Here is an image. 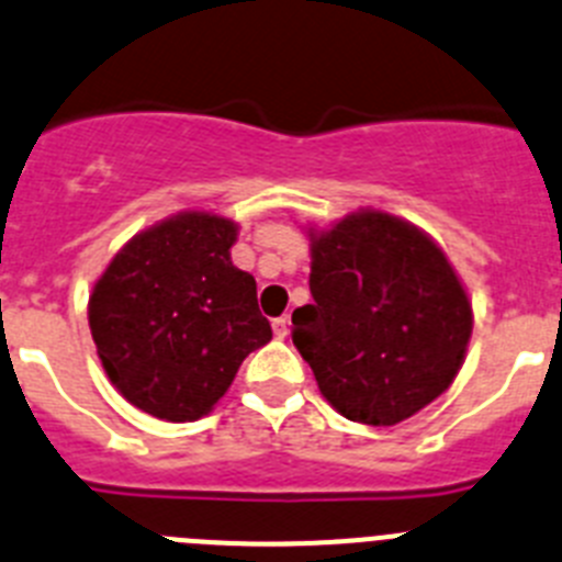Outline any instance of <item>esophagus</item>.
<instances>
[{"label": "esophagus", "instance_id": "esophagus-1", "mask_svg": "<svg viewBox=\"0 0 562 562\" xmlns=\"http://www.w3.org/2000/svg\"><path fill=\"white\" fill-rule=\"evenodd\" d=\"M272 331H276V337H281V340H284L286 335H290V317H276V321H272Z\"/></svg>", "mask_w": 562, "mask_h": 562}]
</instances>
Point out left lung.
I'll list each match as a JSON object with an SVG mask.
<instances>
[{"mask_svg": "<svg viewBox=\"0 0 562 562\" xmlns=\"http://www.w3.org/2000/svg\"><path fill=\"white\" fill-rule=\"evenodd\" d=\"M310 292L292 312V342L346 419L396 425L459 374L473 310L419 227L362 211L312 233Z\"/></svg>", "mask_w": 562, "mask_h": 562, "instance_id": "left-lung-1", "label": "left lung"}]
</instances>
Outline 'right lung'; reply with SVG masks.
<instances>
[{
  "instance_id": "right-lung-1",
  "label": "right lung",
  "mask_w": 562,
  "mask_h": 562,
  "mask_svg": "<svg viewBox=\"0 0 562 562\" xmlns=\"http://www.w3.org/2000/svg\"><path fill=\"white\" fill-rule=\"evenodd\" d=\"M236 225L180 213L134 236L89 297V329L109 380L166 422L205 416L250 351L270 342L256 278L231 261Z\"/></svg>"
}]
</instances>
